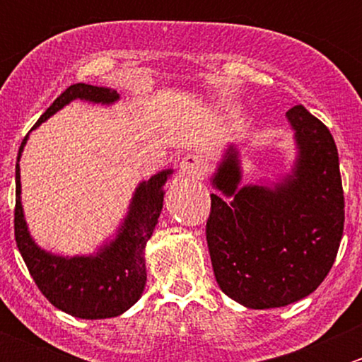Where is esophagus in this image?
<instances>
[{
  "mask_svg": "<svg viewBox=\"0 0 362 362\" xmlns=\"http://www.w3.org/2000/svg\"><path fill=\"white\" fill-rule=\"evenodd\" d=\"M204 159L199 154H187L184 156L180 163V171L187 177H202L204 171Z\"/></svg>",
  "mask_w": 362,
  "mask_h": 362,
  "instance_id": "34e87169",
  "label": "esophagus"
}]
</instances>
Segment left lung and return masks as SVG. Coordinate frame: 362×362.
I'll use <instances>...</instances> for the list:
<instances>
[{
    "label": "left lung",
    "mask_w": 362,
    "mask_h": 362,
    "mask_svg": "<svg viewBox=\"0 0 362 362\" xmlns=\"http://www.w3.org/2000/svg\"><path fill=\"white\" fill-rule=\"evenodd\" d=\"M299 159L275 189H238L236 152L229 148L210 194L206 242L222 293L254 310L276 308L312 294L337 259L345 198L333 134L303 105L287 112Z\"/></svg>",
    "instance_id": "8db88e82"
}]
</instances>
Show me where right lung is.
Segmentation results:
<instances>
[{
    "label": "right lung",
    "instance_id": "obj_1",
    "mask_svg": "<svg viewBox=\"0 0 362 362\" xmlns=\"http://www.w3.org/2000/svg\"><path fill=\"white\" fill-rule=\"evenodd\" d=\"M80 100L94 103H113L119 100L117 90L105 87L73 83L52 105L47 108L33 126L38 127L69 101ZM25 140L21 144L16 164V211L13 231L16 242L23 255L29 275L42 294L56 308L78 319H108L126 312L140 299L145 289L144 249L154 233L160 210H163V185L171 170L160 171L148 182H141L136 189L131 210L115 242L105 247L98 255L89 257H57L35 245L25 228L23 206H21V175L19 159Z\"/></svg>",
    "mask_w": 362,
    "mask_h": 362
}]
</instances>
